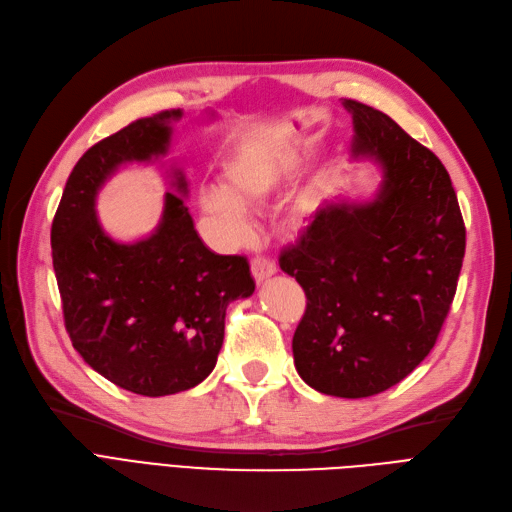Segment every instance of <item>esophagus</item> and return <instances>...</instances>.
<instances>
[{"label":"esophagus","instance_id":"1","mask_svg":"<svg viewBox=\"0 0 512 512\" xmlns=\"http://www.w3.org/2000/svg\"><path fill=\"white\" fill-rule=\"evenodd\" d=\"M251 272H253V278L257 282H263V280H268L270 276L276 274V263L268 257H255L251 261Z\"/></svg>","mask_w":512,"mask_h":512}]
</instances>
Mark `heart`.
<instances>
[{
    "mask_svg": "<svg viewBox=\"0 0 512 512\" xmlns=\"http://www.w3.org/2000/svg\"><path fill=\"white\" fill-rule=\"evenodd\" d=\"M266 192V179L251 168H236L227 181V192L219 187H202V211L215 219L225 232L238 234L242 230V208L257 202Z\"/></svg>",
    "mask_w": 512,
    "mask_h": 512,
    "instance_id": "obj_1",
    "label": "heart"
}]
</instances>
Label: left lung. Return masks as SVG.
<instances>
[{
    "label": "left lung",
    "mask_w": 512,
    "mask_h": 512,
    "mask_svg": "<svg viewBox=\"0 0 512 512\" xmlns=\"http://www.w3.org/2000/svg\"><path fill=\"white\" fill-rule=\"evenodd\" d=\"M352 158L382 168L371 202H327L280 270L306 291L293 335L295 369L314 390L363 399L418 367L456 295L466 227L449 173L386 113L344 99Z\"/></svg>",
    "instance_id": "1"
}]
</instances>
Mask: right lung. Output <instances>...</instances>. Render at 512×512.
<instances>
[{
  "mask_svg": "<svg viewBox=\"0 0 512 512\" xmlns=\"http://www.w3.org/2000/svg\"><path fill=\"white\" fill-rule=\"evenodd\" d=\"M181 109L141 118L92 145L78 160L52 221V266L65 329L84 363L143 396L198 386L215 369L225 310L251 297L255 280L242 255H217L200 240L173 170L154 234L116 242L94 211L99 189L122 164L164 156Z\"/></svg>",
  "mask_w": 512,
  "mask_h": 512,
  "instance_id": "1",
  "label": "right lung"
}]
</instances>
